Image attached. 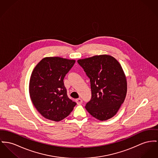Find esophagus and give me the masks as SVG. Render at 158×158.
Listing matches in <instances>:
<instances>
[{
    "mask_svg": "<svg viewBox=\"0 0 158 158\" xmlns=\"http://www.w3.org/2000/svg\"><path fill=\"white\" fill-rule=\"evenodd\" d=\"M76 102H77V104L78 105H81L82 104V102H83V100L81 99H80V98H78V99H76Z\"/></svg>",
    "mask_w": 158,
    "mask_h": 158,
    "instance_id": "1",
    "label": "esophagus"
}]
</instances>
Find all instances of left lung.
Segmentation results:
<instances>
[{"instance_id":"obj_1","label":"left lung","mask_w":158,"mask_h":158,"mask_svg":"<svg viewBox=\"0 0 158 158\" xmlns=\"http://www.w3.org/2000/svg\"><path fill=\"white\" fill-rule=\"evenodd\" d=\"M77 62L90 78L92 98L85 106L87 111L101 121L115 116L127 93L126 75L120 64L107 54L96 55Z\"/></svg>"}]
</instances>
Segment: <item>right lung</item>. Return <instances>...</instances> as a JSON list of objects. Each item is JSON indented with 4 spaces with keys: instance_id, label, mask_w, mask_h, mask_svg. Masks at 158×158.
Listing matches in <instances>:
<instances>
[{
    "instance_id": "add662e5",
    "label": "right lung",
    "mask_w": 158,
    "mask_h": 158,
    "mask_svg": "<svg viewBox=\"0 0 158 158\" xmlns=\"http://www.w3.org/2000/svg\"><path fill=\"white\" fill-rule=\"evenodd\" d=\"M75 62L60 57H47L33 69L29 81L30 97L45 118L59 122L69 116L77 104L68 97L63 83Z\"/></svg>"
}]
</instances>
